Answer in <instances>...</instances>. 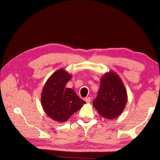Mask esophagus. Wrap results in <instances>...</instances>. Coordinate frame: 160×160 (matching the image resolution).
Instances as JSON below:
<instances>
[{
    "label": "esophagus",
    "instance_id": "34e87169",
    "mask_svg": "<svg viewBox=\"0 0 160 160\" xmlns=\"http://www.w3.org/2000/svg\"><path fill=\"white\" fill-rule=\"evenodd\" d=\"M84 100L86 101L87 103H90L91 102V98H89V97H88V98H85L84 99Z\"/></svg>",
    "mask_w": 160,
    "mask_h": 160
}]
</instances>
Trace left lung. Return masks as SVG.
Masks as SVG:
<instances>
[{"mask_svg":"<svg viewBox=\"0 0 160 160\" xmlns=\"http://www.w3.org/2000/svg\"><path fill=\"white\" fill-rule=\"evenodd\" d=\"M128 101L126 89L120 77L110 71L101 77L100 88L93 102L100 115L107 119L117 118L123 112Z\"/></svg>","mask_w":160,"mask_h":160,"instance_id":"left-lung-1","label":"left lung"}]
</instances>
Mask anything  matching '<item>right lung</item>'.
<instances>
[{
	"instance_id": "obj_1",
	"label": "right lung",
	"mask_w": 160,
	"mask_h": 160,
	"mask_svg": "<svg viewBox=\"0 0 160 160\" xmlns=\"http://www.w3.org/2000/svg\"><path fill=\"white\" fill-rule=\"evenodd\" d=\"M71 75L65 70L56 71L48 80L41 93V105L46 114L58 122H65L86 102L65 85Z\"/></svg>"
}]
</instances>
